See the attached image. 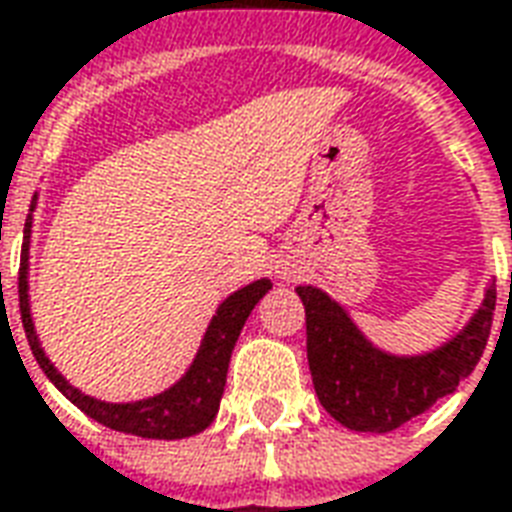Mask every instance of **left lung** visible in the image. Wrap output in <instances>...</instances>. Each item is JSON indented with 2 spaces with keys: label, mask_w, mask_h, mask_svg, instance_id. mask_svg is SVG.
I'll return each mask as SVG.
<instances>
[{
  "label": "left lung",
  "mask_w": 512,
  "mask_h": 512,
  "mask_svg": "<svg viewBox=\"0 0 512 512\" xmlns=\"http://www.w3.org/2000/svg\"><path fill=\"white\" fill-rule=\"evenodd\" d=\"M297 294L305 305L308 365L319 401L341 425L371 434L401 428L475 371L496 308V289L488 286L472 322L445 346L420 357H395L376 349L322 289L297 286Z\"/></svg>",
  "instance_id": "obj_1"
}]
</instances>
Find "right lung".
Masks as SVG:
<instances>
[{"mask_svg":"<svg viewBox=\"0 0 512 512\" xmlns=\"http://www.w3.org/2000/svg\"><path fill=\"white\" fill-rule=\"evenodd\" d=\"M35 210V199H32ZM29 234H32V215L26 218L24 245H21V267H18V308H21V322H24L26 341L35 354L37 365L43 374L54 382L59 393L65 395L70 404H76L92 420H98L106 428L122 431V434H136L144 439H185L204 431L215 420L220 406V395L226 387V371H229L231 349L240 338V330L245 319L251 316L256 302L270 292L272 283L267 278L248 283L245 289L234 292L231 297L220 302L218 313L212 316L210 327L204 333V341L199 346L196 360L188 368L174 387L163 390L160 395L136 401V404H106L98 398H89L51 365L46 352L40 349L37 341L32 313H29Z\"/></svg>","mask_w":512,"mask_h":512,"instance_id":"obj_1","label":"right lung"}]
</instances>
